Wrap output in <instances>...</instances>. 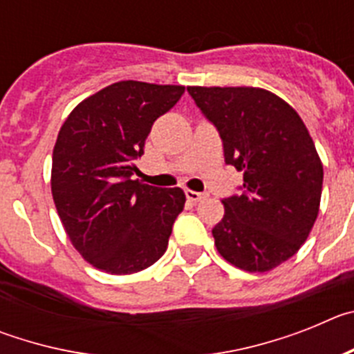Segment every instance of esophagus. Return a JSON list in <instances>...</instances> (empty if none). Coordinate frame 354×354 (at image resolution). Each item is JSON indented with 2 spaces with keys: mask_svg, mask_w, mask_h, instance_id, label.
<instances>
[{
  "mask_svg": "<svg viewBox=\"0 0 354 354\" xmlns=\"http://www.w3.org/2000/svg\"><path fill=\"white\" fill-rule=\"evenodd\" d=\"M205 193H198V192H193V189H186V198L189 202H200V200L205 198Z\"/></svg>",
  "mask_w": 354,
  "mask_h": 354,
  "instance_id": "1",
  "label": "esophagus"
}]
</instances>
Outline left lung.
<instances>
[{"mask_svg":"<svg viewBox=\"0 0 354 354\" xmlns=\"http://www.w3.org/2000/svg\"><path fill=\"white\" fill-rule=\"evenodd\" d=\"M223 142L225 162L243 171L212 228L221 257L250 273L270 271L301 248L319 214L323 162L299 115L253 86H187Z\"/></svg>","mask_w":354,"mask_h":354,"instance_id":"8db88e82","label":"left lung"}]
</instances>
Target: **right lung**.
I'll use <instances>...</instances> for the list:
<instances>
[{
  "label": "right lung",
  "instance_id": "add662e5",
  "mask_svg": "<svg viewBox=\"0 0 354 354\" xmlns=\"http://www.w3.org/2000/svg\"><path fill=\"white\" fill-rule=\"evenodd\" d=\"M184 86L118 81L86 97L64 122L53 150L51 192L72 246L109 274H131L167 252L180 187L133 180L156 118Z\"/></svg>",
  "mask_w": 354,
  "mask_h": 354
}]
</instances>
